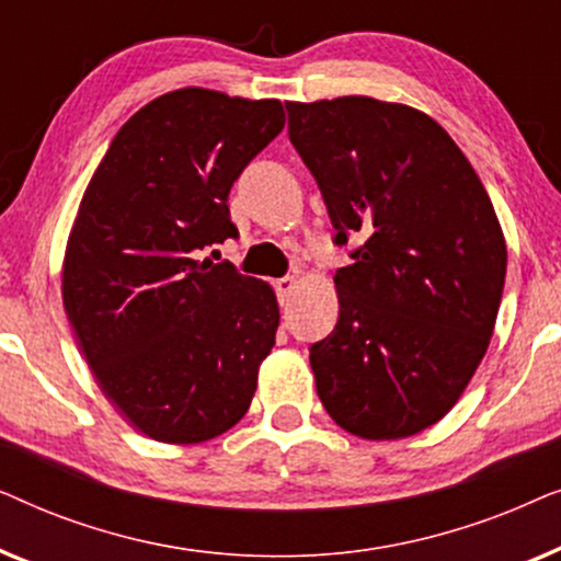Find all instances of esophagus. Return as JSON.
<instances>
[{
	"instance_id": "1",
	"label": "esophagus",
	"mask_w": 561,
	"mask_h": 561,
	"mask_svg": "<svg viewBox=\"0 0 561 561\" xmlns=\"http://www.w3.org/2000/svg\"><path fill=\"white\" fill-rule=\"evenodd\" d=\"M296 286H298L296 278H278V280H275V290H278L280 304H288V298L294 296Z\"/></svg>"
}]
</instances>
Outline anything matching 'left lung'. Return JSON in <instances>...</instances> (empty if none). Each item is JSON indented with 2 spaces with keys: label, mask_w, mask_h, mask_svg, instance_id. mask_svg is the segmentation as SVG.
<instances>
[{
  "label": "left lung",
  "mask_w": 561,
  "mask_h": 561,
  "mask_svg": "<svg viewBox=\"0 0 561 561\" xmlns=\"http://www.w3.org/2000/svg\"><path fill=\"white\" fill-rule=\"evenodd\" d=\"M288 135L324 194L340 319L311 347L317 393L370 442L424 432L485 357L508 250L485 186L439 122L373 96L286 102Z\"/></svg>",
  "instance_id": "8db88e82"
}]
</instances>
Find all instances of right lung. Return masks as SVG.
I'll return each mask as SVG.
<instances>
[{"mask_svg":"<svg viewBox=\"0 0 561 561\" xmlns=\"http://www.w3.org/2000/svg\"><path fill=\"white\" fill-rule=\"evenodd\" d=\"M283 125L278 99L168 91L119 127L83 191L64 309L99 388L150 439L209 442L250 409L278 298L196 255L237 234L229 188Z\"/></svg>","mask_w":561,"mask_h":561,"instance_id":"add662e5","label":"right lung"}]
</instances>
